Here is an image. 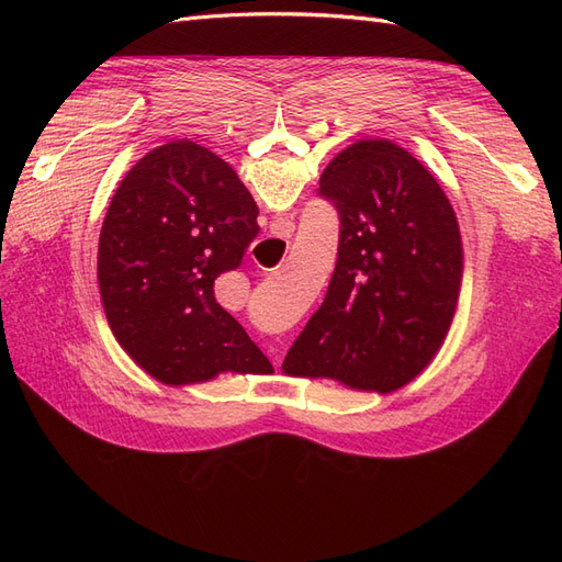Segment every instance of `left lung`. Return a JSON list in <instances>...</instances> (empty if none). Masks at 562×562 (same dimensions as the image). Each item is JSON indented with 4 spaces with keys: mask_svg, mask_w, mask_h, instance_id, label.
Segmentation results:
<instances>
[{
    "mask_svg": "<svg viewBox=\"0 0 562 562\" xmlns=\"http://www.w3.org/2000/svg\"><path fill=\"white\" fill-rule=\"evenodd\" d=\"M318 196L339 215L337 265L283 372L389 394L434 361L450 330L464 271L457 215L427 168L386 138L339 151Z\"/></svg>",
    "mask_w": 562,
    "mask_h": 562,
    "instance_id": "obj_1",
    "label": "left lung"
}]
</instances>
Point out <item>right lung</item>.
<instances>
[{"instance_id": "add662e5", "label": "right lung", "mask_w": 562, "mask_h": 562, "mask_svg": "<svg viewBox=\"0 0 562 562\" xmlns=\"http://www.w3.org/2000/svg\"><path fill=\"white\" fill-rule=\"evenodd\" d=\"M258 213L234 168L192 140L155 147L119 182L98 285L116 342L147 375L180 386L274 372L213 293L258 236Z\"/></svg>"}]
</instances>
